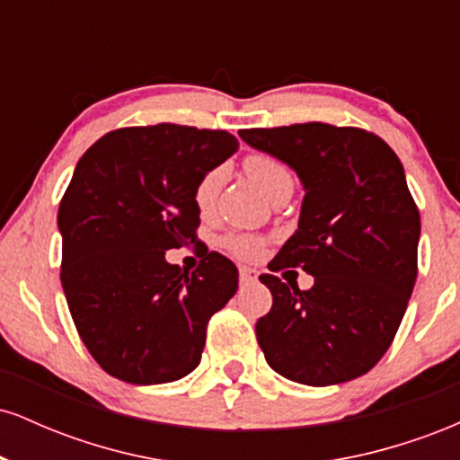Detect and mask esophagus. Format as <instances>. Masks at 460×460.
<instances>
[{
  "mask_svg": "<svg viewBox=\"0 0 460 460\" xmlns=\"http://www.w3.org/2000/svg\"><path fill=\"white\" fill-rule=\"evenodd\" d=\"M240 283L242 285L257 283V272L252 270V268H240Z\"/></svg>",
  "mask_w": 460,
  "mask_h": 460,
  "instance_id": "1",
  "label": "esophagus"
}]
</instances>
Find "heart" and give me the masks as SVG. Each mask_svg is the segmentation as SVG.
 <instances>
[{"label": "heart", "instance_id": "1", "mask_svg": "<svg viewBox=\"0 0 460 460\" xmlns=\"http://www.w3.org/2000/svg\"><path fill=\"white\" fill-rule=\"evenodd\" d=\"M244 172L248 181L255 186L257 192L266 200L279 192H288V190L292 192L294 188L292 172L288 171V166L283 162H279L277 157L266 155V153H252V155H248L244 160ZM220 183H223V171L220 168H212V171H208L199 179L192 194L194 208L199 209V214L205 216L212 212L216 197H218ZM229 244L240 257H255L261 248L260 240H255L251 235H237Z\"/></svg>", "mask_w": 460, "mask_h": 460}]
</instances>
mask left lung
Returning <instances> with one entry per match:
<instances>
[{"label": "left lung", "mask_w": 460, "mask_h": 460, "mask_svg": "<svg viewBox=\"0 0 460 460\" xmlns=\"http://www.w3.org/2000/svg\"><path fill=\"white\" fill-rule=\"evenodd\" d=\"M240 138L292 168L305 190L298 229L268 268H303L314 285L260 277L272 292L255 324L268 366L311 387L363 376L392 346L417 279L421 225L402 162L378 136L326 123Z\"/></svg>", "instance_id": "8db88e82"}]
</instances>
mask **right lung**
<instances>
[{"label": "right lung", "mask_w": 460, "mask_h": 460, "mask_svg": "<svg viewBox=\"0 0 460 460\" xmlns=\"http://www.w3.org/2000/svg\"><path fill=\"white\" fill-rule=\"evenodd\" d=\"M235 151L226 131L160 123L110 131L77 162L58 209L60 279L79 337L110 376L172 383L200 363L237 268L205 248L188 274L166 251L197 242L194 186Z\"/></svg>", "instance_id": "obj_1"}]
</instances>
